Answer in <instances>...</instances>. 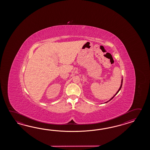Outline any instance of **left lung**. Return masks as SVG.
Masks as SVG:
<instances>
[{
  "label": "left lung",
  "mask_w": 150,
  "mask_h": 150,
  "mask_svg": "<svg viewBox=\"0 0 150 150\" xmlns=\"http://www.w3.org/2000/svg\"><path fill=\"white\" fill-rule=\"evenodd\" d=\"M122 83H123V79H122L121 84V86H120V88H119V89H118V91H117V92L116 93V94H115V95H114V96H112V98H111V99H110V100H108V101H107V102H105V103H107V102H109V101H110V100H112V99H113V98H114V96H116V94H117V93H118V92H119V91H120V89H121L122 86Z\"/></svg>",
  "instance_id": "left-lung-1"
}]
</instances>
